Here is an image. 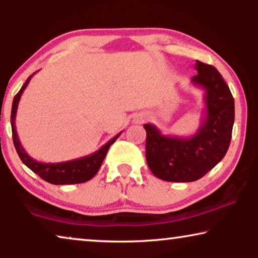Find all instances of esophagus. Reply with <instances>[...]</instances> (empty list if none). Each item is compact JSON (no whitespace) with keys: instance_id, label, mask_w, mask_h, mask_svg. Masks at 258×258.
Instances as JSON below:
<instances>
[{"instance_id":"34e87169","label":"esophagus","mask_w":258,"mask_h":258,"mask_svg":"<svg viewBox=\"0 0 258 258\" xmlns=\"http://www.w3.org/2000/svg\"><path fill=\"white\" fill-rule=\"evenodd\" d=\"M144 119H146V115L137 114L135 117H134V123H142Z\"/></svg>"}]
</instances>
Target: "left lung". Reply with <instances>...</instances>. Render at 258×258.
<instances>
[{
  "label": "left lung",
  "instance_id": "8db88e82",
  "mask_svg": "<svg viewBox=\"0 0 258 258\" xmlns=\"http://www.w3.org/2000/svg\"><path fill=\"white\" fill-rule=\"evenodd\" d=\"M194 86L204 89L206 109L191 137L165 136L154 124L147 132L146 158L156 177L168 182H194L203 177L227 154L235 121V102L215 67L196 61Z\"/></svg>",
  "mask_w": 258,
  "mask_h": 258
}]
</instances>
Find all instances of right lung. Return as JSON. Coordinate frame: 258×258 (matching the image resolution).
<instances>
[{"instance_id": "right-lung-1", "label": "right lung", "mask_w": 258, "mask_h": 258, "mask_svg": "<svg viewBox=\"0 0 258 258\" xmlns=\"http://www.w3.org/2000/svg\"><path fill=\"white\" fill-rule=\"evenodd\" d=\"M35 74V73H34ZM30 75L28 77L26 83L23 84L19 93L15 95L13 101L12 107V116H10V122H12V132H13V141L15 149L19 154L21 161L27 165L30 170H33L35 174H37L45 182L51 183V184H77V183H83L89 181L97 174L98 169H100L102 162H103L105 155H107L109 147L117 140V137L121 135V133L117 134L115 137L102 146L94 154L88 155V156H83L76 160L66 161V162H58V163H43V162H37L30 157L24 150L22 144L20 142L19 136L16 133L15 126V119H16V112L17 107H19V102L21 98V95L26 89L28 83L30 82L31 77Z\"/></svg>"}]
</instances>
